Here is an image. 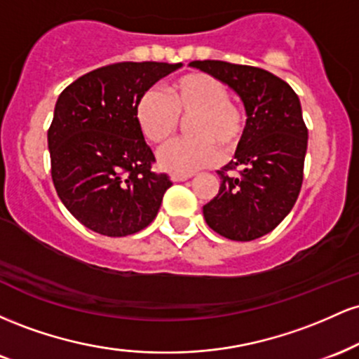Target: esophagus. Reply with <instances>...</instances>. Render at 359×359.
Returning <instances> with one entry per match:
<instances>
[{"label": "esophagus", "mask_w": 359, "mask_h": 359, "mask_svg": "<svg viewBox=\"0 0 359 359\" xmlns=\"http://www.w3.org/2000/svg\"><path fill=\"white\" fill-rule=\"evenodd\" d=\"M192 175H185V174H172L170 175V179H172V182H184V180H187V179H191Z\"/></svg>", "instance_id": "34e87169"}]
</instances>
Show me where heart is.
Wrapping results in <instances>:
<instances>
[{
  "label": "heart",
  "instance_id": "b5f03b06",
  "mask_svg": "<svg viewBox=\"0 0 359 359\" xmlns=\"http://www.w3.org/2000/svg\"><path fill=\"white\" fill-rule=\"evenodd\" d=\"M189 119L192 138L177 140L158 151L160 167L174 174H194L216 163L221 147L231 151L245 133L246 116L240 104L229 100L224 82L205 72L179 77L168 88V97L150 88L140 96L135 118L140 131L155 145L165 143L179 128V118Z\"/></svg>",
  "mask_w": 359,
  "mask_h": 359
}]
</instances>
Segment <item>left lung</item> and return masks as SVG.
I'll use <instances>...</instances> for the list:
<instances>
[{"label":"left lung","mask_w":359,"mask_h":359,"mask_svg":"<svg viewBox=\"0 0 359 359\" xmlns=\"http://www.w3.org/2000/svg\"><path fill=\"white\" fill-rule=\"evenodd\" d=\"M189 65L228 84L248 116L234 160L217 170L219 192L203 208L204 219L228 240H257L283 221L302 187L307 126L299 96L259 67L222 60Z\"/></svg>","instance_id":"left-lung-1"}]
</instances>
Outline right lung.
<instances>
[{
  "instance_id": "add662e5",
  "label": "right lung",
  "mask_w": 359,
  "mask_h": 359,
  "mask_svg": "<svg viewBox=\"0 0 359 359\" xmlns=\"http://www.w3.org/2000/svg\"><path fill=\"white\" fill-rule=\"evenodd\" d=\"M182 67L119 62L90 71L60 93L48 128L52 180L81 224L104 236H128L155 219L172 182L155 174V155L135 118L156 81Z\"/></svg>"
}]
</instances>
